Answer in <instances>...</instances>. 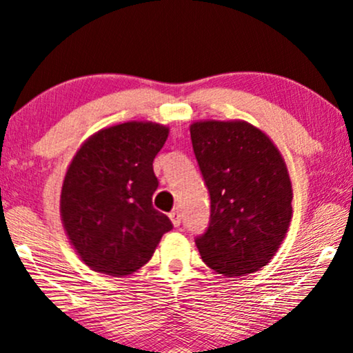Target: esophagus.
<instances>
[{"label":"esophagus","instance_id":"34e87169","mask_svg":"<svg viewBox=\"0 0 353 353\" xmlns=\"http://www.w3.org/2000/svg\"><path fill=\"white\" fill-rule=\"evenodd\" d=\"M169 218H171V221H172L174 226H179V225H181L182 218H181V212H179V210H174V212L169 213Z\"/></svg>","mask_w":353,"mask_h":353}]
</instances>
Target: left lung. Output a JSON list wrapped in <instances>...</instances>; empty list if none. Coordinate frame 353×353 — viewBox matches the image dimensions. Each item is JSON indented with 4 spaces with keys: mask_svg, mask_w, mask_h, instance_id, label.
I'll use <instances>...</instances> for the list:
<instances>
[{
    "mask_svg": "<svg viewBox=\"0 0 353 353\" xmlns=\"http://www.w3.org/2000/svg\"><path fill=\"white\" fill-rule=\"evenodd\" d=\"M190 140L210 192L208 228L195 239L200 256L225 276L257 272L279 251L293 215L282 154L244 120H199Z\"/></svg>",
    "mask_w": 353,
    "mask_h": 353,
    "instance_id": "1",
    "label": "left lung"
}]
</instances>
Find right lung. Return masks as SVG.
<instances>
[{
  "label": "right lung",
  "mask_w": 353,
  "mask_h": 353,
  "mask_svg": "<svg viewBox=\"0 0 353 353\" xmlns=\"http://www.w3.org/2000/svg\"><path fill=\"white\" fill-rule=\"evenodd\" d=\"M169 127L125 122L102 128L79 146L60 195L65 233L94 272L125 276L141 269L172 228L153 207V161Z\"/></svg>",
  "instance_id": "1"
}]
</instances>
